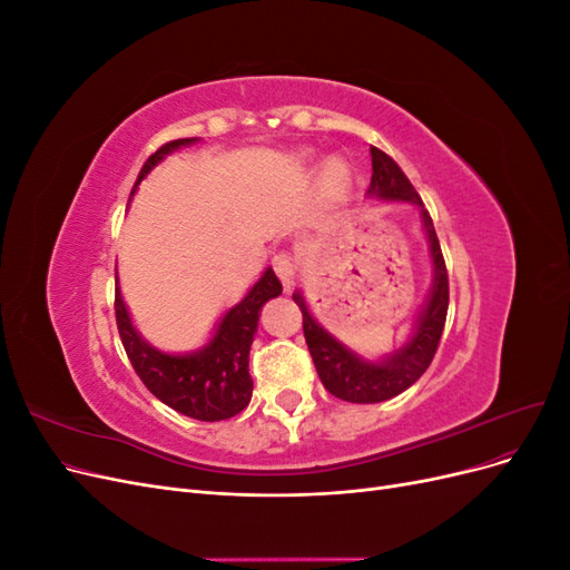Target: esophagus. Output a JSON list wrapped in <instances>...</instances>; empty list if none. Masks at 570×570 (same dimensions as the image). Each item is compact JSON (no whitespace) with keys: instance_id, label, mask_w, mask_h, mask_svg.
<instances>
[{"instance_id":"obj_1","label":"esophagus","mask_w":570,"mask_h":570,"mask_svg":"<svg viewBox=\"0 0 570 570\" xmlns=\"http://www.w3.org/2000/svg\"><path fill=\"white\" fill-rule=\"evenodd\" d=\"M273 268L278 273V278L283 281L285 287H292L297 281V262L292 258V254L287 252H278L273 256Z\"/></svg>"}]
</instances>
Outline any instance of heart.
<instances>
[{
  "label": "heart",
  "instance_id": "obj_1",
  "mask_svg": "<svg viewBox=\"0 0 570 570\" xmlns=\"http://www.w3.org/2000/svg\"><path fill=\"white\" fill-rule=\"evenodd\" d=\"M323 180L331 189H344L350 183V168L344 166L342 161H327L325 170H323Z\"/></svg>",
  "mask_w": 570,
  "mask_h": 570
}]
</instances>
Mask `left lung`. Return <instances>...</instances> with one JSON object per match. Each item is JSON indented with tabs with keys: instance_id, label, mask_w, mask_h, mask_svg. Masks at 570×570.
<instances>
[{
	"instance_id": "obj_1",
	"label": "left lung",
	"mask_w": 570,
	"mask_h": 570,
	"mask_svg": "<svg viewBox=\"0 0 570 570\" xmlns=\"http://www.w3.org/2000/svg\"><path fill=\"white\" fill-rule=\"evenodd\" d=\"M371 161H373V176H371L368 197L387 199V202H411L421 206L423 230L428 235L430 256H433V266H435V281H433V287H430L423 312L419 314L416 325H413L411 337L402 344L400 350H394L383 361H366L358 354H354L352 350L344 347L340 340H335L325 331V327L316 323L312 312H308L302 292H295V295H292V299H295L297 306L302 308L306 347L312 352L323 387L331 394H335L337 400L352 402V404L385 402L416 383L419 377L428 371L430 361H433L438 352V344L446 321V306H450V278H446V266H444V256L440 249V239L433 226V218H430V214L423 209L419 193L413 189V185L404 176V170L394 164L392 157H387L383 149L371 147Z\"/></svg>"
}]
</instances>
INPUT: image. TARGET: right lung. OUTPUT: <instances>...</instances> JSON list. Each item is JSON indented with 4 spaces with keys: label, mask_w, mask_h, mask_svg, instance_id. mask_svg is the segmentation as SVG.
<instances>
[{
    "label": "right lung",
    "mask_w": 570,
    "mask_h": 570,
    "mask_svg": "<svg viewBox=\"0 0 570 570\" xmlns=\"http://www.w3.org/2000/svg\"><path fill=\"white\" fill-rule=\"evenodd\" d=\"M197 142V137L166 142L145 161L135 187L157 166L166 154ZM283 292L281 281L273 268H266L262 278L254 283L245 299L235 304L216 325L214 337L204 347L189 354H166L151 347L147 340L132 327L130 314L120 297L116 281V325L120 342L135 373L140 375L145 387L161 400L166 406L176 409L183 416L197 421H226L243 411L252 400V375H249V347L262 316V306Z\"/></svg>",
    "instance_id": "right-lung-1"
}]
</instances>
